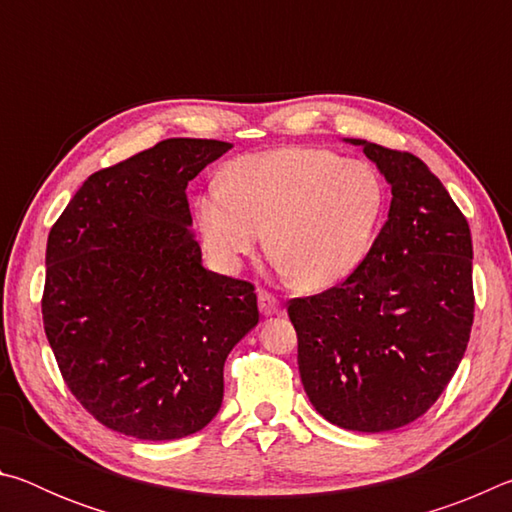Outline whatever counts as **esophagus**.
Masks as SVG:
<instances>
[{
  "label": "esophagus",
  "mask_w": 512,
  "mask_h": 512,
  "mask_svg": "<svg viewBox=\"0 0 512 512\" xmlns=\"http://www.w3.org/2000/svg\"><path fill=\"white\" fill-rule=\"evenodd\" d=\"M257 300H259V311H262V316H275V314H280V311H282L280 300H277L273 293L259 291Z\"/></svg>",
  "instance_id": "obj_1"
}]
</instances>
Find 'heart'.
I'll use <instances>...</instances> for the list:
<instances>
[{
	"label": "heart",
	"instance_id": "heart-1",
	"mask_svg": "<svg viewBox=\"0 0 512 512\" xmlns=\"http://www.w3.org/2000/svg\"><path fill=\"white\" fill-rule=\"evenodd\" d=\"M386 210L375 167L325 149H275L237 158L221 185L196 198L203 248L225 273L266 250L302 291L343 284L366 262Z\"/></svg>",
	"mask_w": 512,
	"mask_h": 512
}]
</instances>
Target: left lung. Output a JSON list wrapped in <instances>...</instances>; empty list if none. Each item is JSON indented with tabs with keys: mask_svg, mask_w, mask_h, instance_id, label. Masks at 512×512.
<instances>
[{
	"mask_svg": "<svg viewBox=\"0 0 512 512\" xmlns=\"http://www.w3.org/2000/svg\"><path fill=\"white\" fill-rule=\"evenodd\" d=\"M361 146L391 185V210L352 277L289 302L305 393L327 422L381 433L418 420L461 363L474 318L465 216L411 153Z\"/></svg>",
	"mask_w": 512,
	"mask_h": 512,
	"instance_id": "1",
	"label": "left lung"
}]
</instances>
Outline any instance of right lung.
I'll return each mask as SVG.
<instances>
[{
    "label": "right lung",
    "mask_w": 512,
    "mask_h": 512,
    "mask_svg": "<svg viewBox=\"0 0 512 512\" xmlns=\"http://www.w3.org/2000/svg\"><path fill=\"white\" fill-rule=\"evenodd\" d=\"M173 137L85 180L47 239L42 320L76 400L140 440L192 436L223 402V363L259 323L255 287L207 271L187 183L228 153Z\"/></svg>",
    "instance_id": "obj_1"
}]
</instances>
